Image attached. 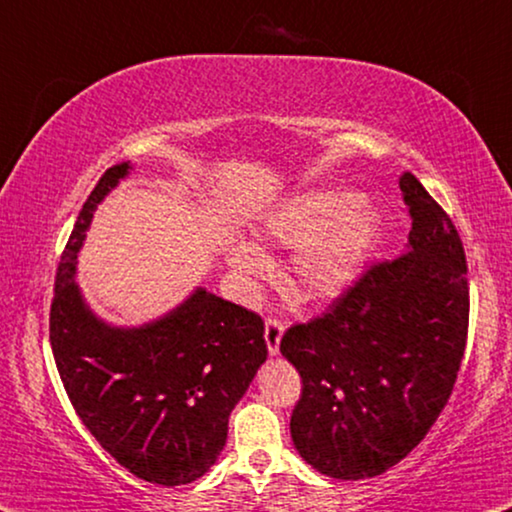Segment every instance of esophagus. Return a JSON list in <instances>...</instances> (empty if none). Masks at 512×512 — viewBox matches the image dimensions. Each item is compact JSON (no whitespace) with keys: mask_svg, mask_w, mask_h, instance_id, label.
<instances>
[{"mask_svg":"<svg viewBox=\"0 0 512 512\" xmlns=\"http://www.w3.org/2000/svg\"><path fill=\"white\" fill-rule=\"evenodd\" d=\"M282 333H285V324H282L280 319H266L264 340H266V347H269V354L271 356H276L280 352Z\"/></svg>","mask_w":512,"mask_h":512,"instance_id":"esophagus-1","label":"esophagus"}]
</instances>
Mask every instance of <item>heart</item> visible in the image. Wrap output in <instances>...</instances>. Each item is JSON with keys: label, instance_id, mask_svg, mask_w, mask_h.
<instances>
[{"label": "heart", "instance_id": "b5f03b06", "mask_svg": "<svg viewBox=\"0 0 512 512\" xmlns=\"http://www.w3.org/2000/svg\"><path fill=\"white\" fill-rule=\"evenodd\" d=\"M379 232V213L368 200L345 188L310 190L273 211L262 225V239L273 246L299 248L294 276L315 299L340 294L363 269ZM230 264L246 278L269 269L264 253L250 243H236Z\"/></svg>", "mask_w": 512, "mask_h": 512}]
</instances>
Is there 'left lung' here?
I'll return each instance as SVG.
<instances>
[{
    "label": "left lung",
    "mask_w": 512,
    "mask_h": 512,
    "mask_svg": "<svg viewBox=\"0 0 512 512\" xmlns=\"http://www.w3.org/2000/svg\"><path fill=\"white\" fill-rule=\"evenodd\" d=\"M407 253L372 264L280 352L303 391L292 439L319 474H384L425 439L451 398L469 329L467 259L453 220L411 172L400 177Z\"/></svg>",
    "instance_id": "obj_1"
}]
</instances>
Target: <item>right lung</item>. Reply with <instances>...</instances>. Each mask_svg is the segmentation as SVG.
Here are the masks:
<instances>
[{"mask_svg": "<svg viewBox=\"0 0 512 512\" xmlns=\"http://www.w3.org/2000/svg\"><path fill=\"white\" fill-rule=\"evenodd\" d=\"M128 170L110 167L80 211L57 269L50 345L68 400L98 444L133 476L174 487L218 460L232 409L269 349L262 317L204 287L137 329L94 315L75 264L96 207Z\"/></svg>", "mask_w": 512, "mask_h": 512, "instance_id": "right-lung-1", "label": "right lung"}]
</instances>
